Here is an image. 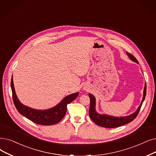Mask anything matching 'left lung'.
Wrapping results in <instances>:
<instances>
[{
  "mask_svg": "<svg viewBox=\"0 0 156 156\" xmlns=\"http://www.w3.org/2000/svg\"><path fill=\"white\" fill-rule=\"evenodd\" d=\"M128 57L133 61L138 63V61L136 60L132 54L127 52ZM146 90H147V85L145 83L144 90V96L142 99L141 103L139 106L137 110L131 115L129 116L122 117H113L110 115H101L99 114L96 112L95 107H96V98L91 94H89V96L90 98V108H89V116L91 120L94 122L95 124L98 126L107 127V128H114L122 126H124L126 124L129 123L130 122L133 121L138 115V114L140 110L142 104H143L144 101L146 96Z\"/></svg>",
  "mask_w": 156,
  "mask_h": 156,
  "instance_id": "8db88e82",
  "label": "left lung"
}]
</instances>
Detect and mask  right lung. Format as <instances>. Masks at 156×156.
I'll list each match as a JSON object with an SVG mask.
<instances>
[{"mask_svg": "<svg viewBox=\"0 0 156 156\" xmlns=\"http://www.w3.org/2000/svg\"><path fill=\"white\" fill-rule=\"evenodd\" d=\"M11 87L12 100L18 112L33 122L44 126H51L59 122L66 113L67 105L75 99L79 94L78 92H76L67 96L57 106L50 108V109L39 110L32 109V108L27 106L20 102L15 90L12 76L11 81Z\"/></svg>", "mask_w": 156, "mask_h": 156, "instance_id": "add662e5", "label": "right lung"}]
</instances>
